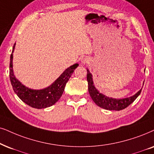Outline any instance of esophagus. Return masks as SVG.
Instances as JSON below:
<instances>
[{"mask_svg": "<svg viewBox=\"0 0 154 154\" xmlns=\"http://www.w3.org/2000/svg\"><path fill=\"white\" fill-rule=\"evenodd\" d=\"M89 63V59L87 57H83L81 60V63L82 65H87Z\"/></svg>", "mask_w": 154, "mask_h": 154, "instance_id": "obj_1", "label": "esophagus"}]
</instances>
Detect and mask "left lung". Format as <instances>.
<instances>
[{
	"label": "left lung",
	"mask_w": 154,
	"mask_h": 154,
	"mask_svg": "<svg viewBox=\"0 0 154 154\" xmlns=\"http://www.w3.org/2000/svg\"><path fill=\"white\" fill-rule=\"evenodd\" d=\"M87 79L88 82L89 93L94 102L101 108L107 110H122L129 106L132 102H134V101L141 94V89H140L134 96L124 99H114L105 96L104 94L100 93L96 89L94 85V82H93L92 75L90 73L88 69H87Z\"/></svg>",
	"instance_id": "obj_1"
}]
</instances>
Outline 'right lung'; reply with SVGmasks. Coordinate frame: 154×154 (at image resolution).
<instances>
[{
    "instance_id": "1",
    "label": "right lung",
    "mask_w": 154,
    "mask_h": 154,
    "mask_svg": "<svg viewBox=\"0 0 154 154\" xmlns=\"http://www.w3.org/2000/svg\"><path fill=\"white\" fill-rule=\"evenodd\" d=\"M15 43L13 48L10 60V80L13 89L17 97L31 107L44 109L55 104L63 95L67 82L70 78L74 70L78 67V64L70 66L50 86L42 89H32L26 87L15 77L13 69V53Z\"/></svg>"
}]
</instances>
